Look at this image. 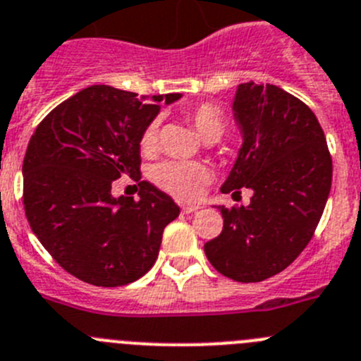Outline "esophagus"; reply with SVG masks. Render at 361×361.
Masks as SVG:
<instances>
[{"instance_id": "obj_1", "label": "esophagus", "mask_w": 361, "mask_h": 361, "mask_svg": "<svg viewBox=\"0 0 361 361\" xmlns=\"http://www.w3.org/2000/svg\"><path fill=\"white\" fill-rule=\"evenodd\" d=\"M180 209H183L184 214H190V213H195V211L200 209V206H198V204H186V206H183Z\"/></svg>"}]
</instances>
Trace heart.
<instances>
[{"mask_svg": "<svg viewBox=\"0 0 361 361\" xmlns=\"http://www.w3.org/2000/svg\"><path fill=\"white\" fill-rule=\"evenodd\" d=\"M186 118L202 140L216 137L226 130V116L213 104H200L186 112ZM157 145V121H152L141 134L140 148L143 154H152ZM211 171L200 163L166 161L152 170V180L159 188L178 200H193L209 183Z\"/></svg>", "mask_w": 361, "mask_h": 361, "instance_id": "b5f03b06", "label": "heart"}]
</instances>
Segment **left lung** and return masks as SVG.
<instances>
[{
	"label": "left lung",
	"instance_id": "1",
	"mask_svg": "<svg viewBox=\"0 0 361 361\" xmlns=\"http://www.w3.org/2000/svg\"><path fill=\"white\" fill-rule=\"evenodd\" d=\"M238 159L221 193L252 191L249 206H218L224 229L204 245L226 277L259 283L295 261L319 226L331 190L326 135L308 105L272 84H240L233 102Z\"/></svg>",
	"mask_w": 361,
	"mask_h": 361
}]
</instances>
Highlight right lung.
<instances>
[{"label":"right lung","instance_id":"obj_1","mask_svg":"<svg viewBox=\"0 0 361 361\" xmlns=\"http://www.w3.org/2000/svg\"><path fill=\"white\" fill-rule=\"evenodd\" d=\"M178 92L137 98L109 85L82 89L37 125L23 161L28 224L66 272L94 286H123L154 267L177 204L141 180L140 198L112 197L121 175L140 180V140Z\"/></svg>","mask_w":361,"mask_h":361}]
</instances>
